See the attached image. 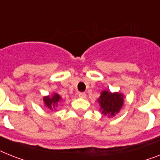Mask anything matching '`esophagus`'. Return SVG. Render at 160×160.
Segmentation results:
<instances>
[{
    "mask_svg": "<svg viewBox=\"0 0 160 160\" xmlns=\"http://www.w3.org/2000/svg\"><path fill=\"white\" fill-rule=\"evenodd\" d=\"M78 96L80 97V98H86V96H87V95H86L85 92H79L78 93Z\"/></svg>",
    "mask_w": 160,
    "mask_h": 160,
    "instance_id": "34e87169",
    "label": "esophagus"
}]
</instances>
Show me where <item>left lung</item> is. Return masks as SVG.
I'll return each instance as SVG.
<instances>
[{"label": "left lung", "mask_w": 160, "mask_h": 160, "mask_svg": "<svg viewBox=\"0 0 160 160\" xmlns=\"http://www.w3.org/2000/svg\"><path fill=\"white\" fill-rule=\"evenodd\" d=\"M102 113L109 117H113L118 113L123 105V95L118 92L103 91L98 99Z\"/></svg>", "instance_id": "obj_1"}]
</instances>
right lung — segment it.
I'll list each match as a JSON object with an SVG mask.
<instances>
[{
    "label": "right lung",
    "instance_id": "right-lung-1",
    "mask_svg": "<svg viewBox=\"0 0 160 160\" xmlns=\"http://www.w3.org/2000/svg\"><path fill=\"white\" fill-rule=\"evenodd\" d=\"M61 101V96L57 93H54L51 96H47L43 97V102H44L45 106L51 110L56 109V108L60 105Z\"/></svg>",
    "mask_w": 160,
    "mask_h": 160
}]
</instances>
